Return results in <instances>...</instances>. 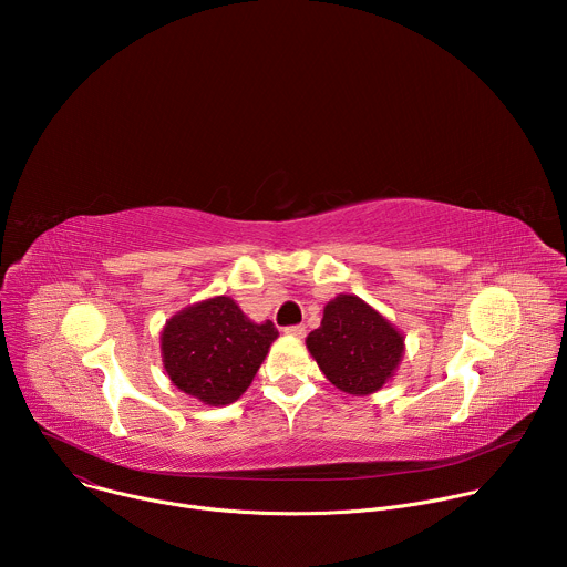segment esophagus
Masks as SVG:
<instances>
[{
	"instance_id": "esophagus-1",
	"label": "esophagus",
	"mask_w": 567,
	"mask_h": 567,
	"mask_svg": "<svg viewBox=\"0 0 567 567\" xmlns=\"http://www.w3.org/2000/svg\"><path fill=\"white\" fill-rule=\"evenodd\" d=\"M305 326H289V328H285V334L287 337H296V339H302L305 337Z\"/></svg>"
}]
</instances>
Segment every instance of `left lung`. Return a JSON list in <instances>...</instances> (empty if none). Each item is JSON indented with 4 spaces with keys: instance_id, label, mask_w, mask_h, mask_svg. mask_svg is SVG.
Wrapping results in <instances>:
<instances>
[{
    "instance_id": "left-lung-1",
    "label": "left lung",
    "mask_w": 567,
    "mask_h": 567,
    "mask_svg": "<svg viewBox=\"0 0 567 567\" xmlns=\"http://www.w3.org/2000/svg\"><path fill=\"white\" fill-rule=\"evenodd\" d=\"M307 350L339 390L377 392L403 357V337L359 296L339 293L322 309L320 328L307 337Z\"/></svg>"
}]
</instances>
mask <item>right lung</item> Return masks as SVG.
<instances>
[{"mask_svg": "<svg viewBox=\"0 0 567 567\" xmlns=\"http://www.w3.org/2000/svg\"><path fill=\"white\" fill-rule=\"evenodd\" d=\"M278 339L274 322H254L228 296L175 313L161 332V357L171 381L186 394L226 406L245 392Z\"/></svg>", "mask_w": 567, "mask_h": 567, "instance_id": "obj_1", "label": "right lung"}]
</instances>
